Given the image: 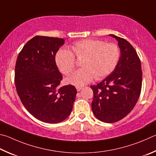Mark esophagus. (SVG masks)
<instances>
[{
	"label": "esophagus",
	"instance_id": "obj_1",
	"mask_svg": "<svg viewBox=\"0 0 156 156\" xmlns=\"http://www.w3.org/2000/svg\"><path fill=\"white\" fill-rule=\"evenodd\" d=\"M76 90H77V91H80L83 88H82V87H81V86H76Z\"/></svg>",
	"mask_w": 156,
	"mask_h": 156
}]
</instances>
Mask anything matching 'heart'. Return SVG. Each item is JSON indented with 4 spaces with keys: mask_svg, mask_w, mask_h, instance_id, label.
<instances>
[{
    "mask_svg": "<svg viewBox=\"0 0 156 156\" xmlns=\"http://www.w3.org/2000/svg\"><path fill=\"white\" fill-rule=\"evenodd\" d=\"M70 51L62 48L57 52L55 60L62 74L68 75L75 69V57L81 58L83 68L72 73L68 81L75 86H83L94 80L107 76L115 69L121 57V49L116 44L85 39L70 46Z\"/></svg>",
    "mask_w": 156,
    "mask_h": 156,
    "instance_id": "1",
    "label": "heart"
}]
</instances>
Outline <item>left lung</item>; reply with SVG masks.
Listing matches in <instances>:
<instances>
[{
  "label": "left lung",
  "instance_id": "left-lung-1",
  "mask_svg": "<svg viewBox=\"0 0 156 156\" xmlns=\"http://www.w3.org/2000/svg\"><path fill=\"white\" fill-rule=\"evenodd\" d=\"M118 41L121 57L114 70L97 85L90 86L94 98L92 110L99 121L112 123L126 116L134 108L142 88L140 59L135 48L124 38Z\"/></svg>",
  "mask_w": 156,
  "mask_h": 156
}]
</instances>
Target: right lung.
<instances>
[{
	"instance_id": "add662e5",
	"label": "right lung",
	"mask_w": 156,
	"mask_h": 156,
	"mask_svg": "<svg viewBox=\"0 0 156 156\" xmlns=\"http://www.w3.org/2000/svg\"><path fill=\"white\" fill-rule=\"evenodd\" d=\"M64 44L62 38L36 35L27 42L17 57L14 81L16 91L27 111L40 121L58 123L73 110L76 90L62 87V75L55 57Z\"/></svg>"
}]
</instances>
